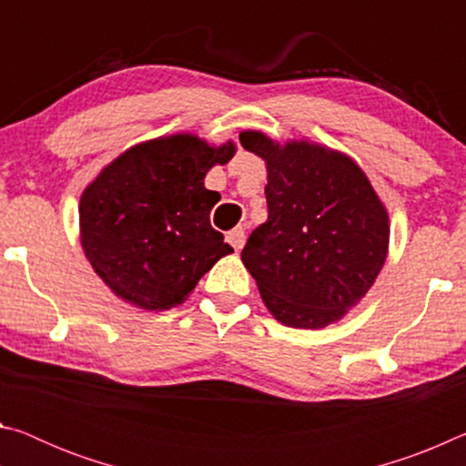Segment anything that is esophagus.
Listing matches in <instances>:
<instances>
[{"label": "esophagus", "instance_id": "1", "mask_svg": "<svg viewBox=\"0 0 466 466\" xmlns=\"http://www.w3.org/2000/svg\"><path fill=\"white\" fill-rule=\"evenodd\" d=\"M226 240L232 244L234 247V250H240L242 247H244V228L242 226H236L234 230H230L228 232V236H226Z\"/></svg>", "mask_w": 466, "mask_h": 466}]
</instances>
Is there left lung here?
Wrapping results in <instances>:
<instances>
[{
    "label": "left lung",
    "instance_id": "1",
    "mask_svg": "<svg viewBox=\"0 0 466 466\" xmlns=\"http://www.w3.org/2000/svg\"><path fill=\"white\" fill-rule=\"evenodd\" d=\"M267 164V222L252 230L242 263L283 325L322 329L372 288L389 252V214L350 156L309 141L286 146L242 131Z\"/></svg>",
    "mask_w": 466,
    "mask_h": 466
}]
</instances>
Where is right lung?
Returning a JSON list of instances; mask_svg holds the SVG:
<instances>
[{
    "mask_svg": "<svg viewBox=\"0 0 466 466\" xmlns=\"http://www.w3.org/2000/svg\"><path fill=\"white\" fill-rule=\"evenodd\" d=\"M234 154L232 141L214 147L177 133L129 147L86 187L82 248L116 296L144 310H168L230 255L209 224L218 197L203 178Z\"/></svg>",
    "mask_w": 466,
    "mask_h": 466,
    "instance_id": "add662e5",
    "label": "right lung"
}]
</instances>
